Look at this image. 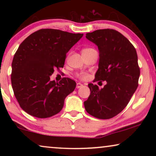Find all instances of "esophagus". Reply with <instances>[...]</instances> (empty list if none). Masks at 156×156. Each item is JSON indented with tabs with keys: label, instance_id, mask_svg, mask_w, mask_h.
<instances>
[{
	"label": "esophagus",
	"instance_id": "obj_1",
	"mask_svg": "<svg viewBox=\"0 0 156 156\" xmlns=\"http://www.w3.org/2000/svg\"><path fill=\"white\" fill-rule=\"evenodd\" d=\"M82 87H83L82 84H81V83H76V88H77V89H80Z\"/></svg>",
	"mask_w": 156,
	"mask_h": 156
}]
</instances>
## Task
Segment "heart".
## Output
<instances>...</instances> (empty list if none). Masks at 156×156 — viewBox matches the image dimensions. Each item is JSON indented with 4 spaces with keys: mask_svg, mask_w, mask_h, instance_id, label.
Masks as SVG:
<instances>
[{
    "mask_svg": "<svg viewBox=\"0 0 156 156\" xmlns=\"http://www.w3.org/2000/svg\"><path fill=\"white\" fill-rule=\"evenodd\" d=\"M94 50H95L94 49H93V48H86L83 49L82 52V53H87V52H92V51H94ZM78 77L82 79V80H86V79L88 77V74H87V73H84V72H82V73L78 74Z\"/></svg>",
    "mask_w": 156,
    "mask_h": 156,
    "instance_id": "obj_1",
    "label": "heart"
}]
</instances>
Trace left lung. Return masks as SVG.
Returning <instances> with one entry per match:
<instances>
[{
  "instance_id": "left-lung-1",
  "label": "left lung",
  "mask_w": 156,
  "mask_h": 156,
  "mask_svg": "<svg viewBox=\"0 0 156 156\" xmlns=\"http://www.w3.org/2000/svg\"><path fill=\"white\" fill-rule=\"evenodd\" d=\"M99 51V69L94 82L106 81L104 88L88 84L90 95L85 109L99 119L113 118L127 106L138 85L140 68L135 48L126 37L113 29L97 30L86 34Z\"/></svg>"
}]
</instances>
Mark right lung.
<instances>
[{"mask_svg": "<svg viewBox=\"0 0 156 156\" xmlns=\"http://www.w3.org/2000/svg\"><path fill=\"white\" fill-rule=\"evenodd\" d=\"M83 34L41 29L20 44L12 62L11 84L20 107L27 114L45 119L62 109L65 99L76 82L63 78L50 80L54 69L63 67L66 55Z\"/></svg>", "mask_w": 156, "mask_h": 156, "instance_id": "right-lung-1", "label": "right lung"}]
</instances>
